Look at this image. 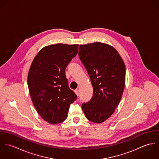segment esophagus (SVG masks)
<instances>
[{
    "instance_id": "obj_1",
    "label": "esophagus",
    "mask_w": 159,
    "mask_h": 159,
    "mask_svg": "<svg viewBox=\"0 0 159 159\" xmlns=\"http://www.w3.org/2000/svg\"><path fill=\"white\" fill-rule=\"evenodd\" d=\"M75 93L76 94V95H77V96H78V95H79V91H78V89H76V90H75Z\"/></svg>"
}]
</instances>
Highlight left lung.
I'll return each mask as SVG.
<instances>
[{"instance_id": "obj_1", "label": "left lung", "mask_w": 159, "mask_h": 159, "mask_svg": "<svg viewBox=\"0 0 159 159\" xmlns=\"http://www.w3.org/2000/svg\"><path fill=\"white\" fill-rule=\"evenodd\" d=\"M79 57L91 79L93 96L82 104L86 117L102 123L114 113L125 88V66L112 46L94 42L80 45Z\"/></svg>"}]
</instances>
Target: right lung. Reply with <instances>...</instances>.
Listing matches in <instances>:
<instances>
[{
    "instance_id": "1",
    "label": "right lung",
    "mask_w": 159,
    "mask_h": 159,
    "mask_svg": "<svg viewBox=\"0 0 159 159\" xmlns=\"http://www.w3.org/2000/svg\"><path fill=\"white\" fill-rule=\"evenodd\" d=\"M78 50V44L46 46L30 65L27 76L29 93L38 113L49 124L65 120L70 104L76 99L68 87L65 71Z\"/></svg>"
}]
</instances>
